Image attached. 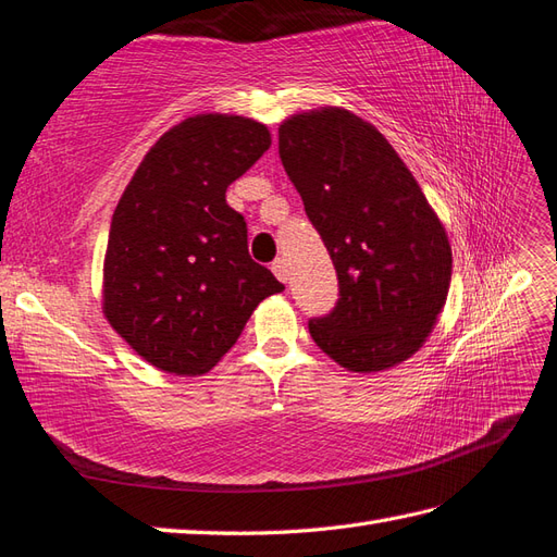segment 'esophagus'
I'll return each mask as SVG.
<instances>
[{
	"label": "esophagus",
	"mask_w": 557,
	"mask_h": 557,
	"mask_svg": "<svg viewBox=\"0 0 557 557\" xmlns=\"http://www.w3.org/2000/svg\"><path fill=\"white\" fill-rule=\"evenodd\" d=\"M271 271H274V276L278 278V281H283V283H288V276H290V271H288V262L283 257H278L274 264H271Z\"/></svg>",
	"instance_id": "esophagus-1"
}]
</instances>
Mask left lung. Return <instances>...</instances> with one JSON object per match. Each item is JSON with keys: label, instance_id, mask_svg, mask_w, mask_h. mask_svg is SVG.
<instances>
[{"label": "left lung", "instance_id": "1", "mask_svg": "<svg viewBox=\"0 0 557 557\" xmlns=\"http://www.w3.org/2000/svg\"><path fill=\"white\" fill-rule=\"evenodd\" d=\"M278 154L336 267L338 302L310 319L314 343L350 372L412 357L446 305V228L391 143L338 107L281 123Z\"/></svg>", "mask_w": 557, "mask_h": 557}]
</instances>
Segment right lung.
I'll use <instances>...</instances> for the list:
<instances>
[{
	"instance_id": "add662e5",
	"label": "right lung",
	"mask_w": 557,
	"mask_h": 557,
	"mask_svg": "<svg viewBox=\"0 0 557 557\" xmlns=\"http://www.w3.org/2000/svg\"><path fill=\"white\" fill-rule=\"evenodd\" d=\"M271 145L264 123L197 114L145 154L111 216L102 310L157 369H212L283 283L247 252V224L226 188Z\"/></svg>"
}]
</instances>
